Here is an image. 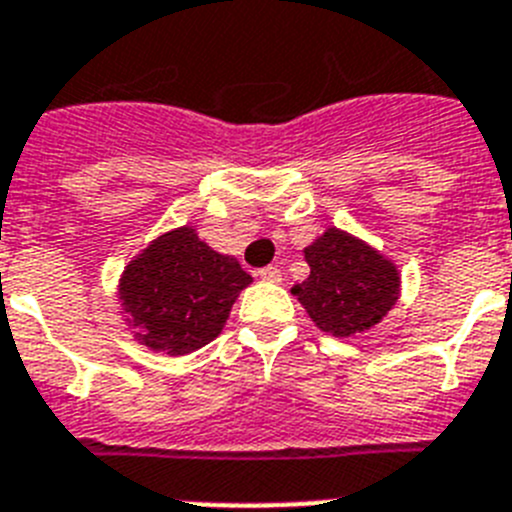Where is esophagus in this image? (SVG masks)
Returning <instances> with one entry per match:
<instances>
[{
	"label": "esophagus",
	"instance_id": "obj_1",
	"mask_svg": "<svg viewBox=\"0 0 512 512\" xmlns=\"http://www.w3.org/2000/svg\"><path fill=\"white\" fill-rule=\"evenodd\" d=\"M257 275H260L262 281H268V283H281L283 281L281 268H275V265H268V268L257 270Z\"/></svg>",
	"mask_w": 512,
	"mask_h": 512
}]
</instances>
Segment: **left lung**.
<instances>
[{"label":"left lung","mask_w":512,"mask_h":512,"mask_svg":"<svg viewBox=\"0 0 512 512\" xmlns=\"http://www.w3.org/2000/svg\"><path fill=\"white\" fill-rule=\"evenodd\" d=\"M309 278L291 293L304 306L311 322L332 337H355L394 309L399 299L397 265L348 231L330 226L309 247Z\"/></svg>","instance_id":"1"}]
</instances>
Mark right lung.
Here are the masks:
<instances>
[{
  "label": "right lung",
  "instance_id": "obj_1",
  "mask_svg": "<svg viewBox=\"0 0 512 512\" xmlns=\"http://www.w3.org/2000/svg\"><path fill=\"white\" fill-rule=\"evenodd\" d=\"M252 283L237 257L208 247L190 224L164 231L128 262L118 281L133 340L188 355L224 330L239 293Z\"/></svg>",
  "mask_w": 512,
  "mask_h": 512
}]
</instances>
